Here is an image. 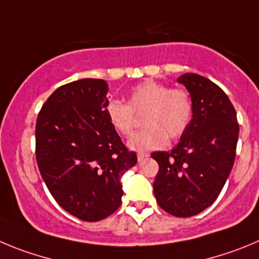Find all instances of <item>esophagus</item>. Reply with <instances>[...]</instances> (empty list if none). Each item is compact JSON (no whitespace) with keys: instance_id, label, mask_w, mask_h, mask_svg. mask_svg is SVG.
<instances>
[{"instance_id":"esophagus-1","label":"esophagus","mask_w":259,"mask_h":259,"mask_svg":"<svg viewBox=\"0 0 259 259\" xmlns=\"http://www.w3.org/2000/svg\"><path fill=\"white\" fill-rule=\"evenodd\" d=\"M148 156H150V155H148V153H146V152H139L138 153V160H139V161H142V160L147 158Z\"/></svg>"}]
</instances>
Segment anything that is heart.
<instances>
[{"label": "heart", "mask_w": 259, "mask_h": 259, "mask_svg": "<svg viewBox=\"0 0 259 259\" xmlns=\"http://www.w3.org/2000/svg\"><path fill=\"white\" fill-rule=\"evenodd\" d=\"M109 124L118 134L129 137L135 126L134 113H144V127L127 142L134 151H152L166 146L167 137L178 139L190 126L193 116V103L185 89L147 80L134 86L127 95V104L109 101L106 106Z\"/></svg>", "instance_id": "heart-1"}]
</instances>
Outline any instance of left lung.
<instances>
[{"instance_id": "left-lung-1", "label": "left lung", "mask_w": 259, "mask_h": 259, "mask_svg": "<svg viewBox=\"0 0 259 259\" xmlns=\"http://www.w3.org/2000/svg\"><path fill=\"white\" fill-rule=\"evenodd\" d=\"M193 103L190 126L170 152H153L158 173L153 192L171 215L192 217L210 206L222 191L236 155V111L220 86L196 73H185Z\"/></svg>"}]
</instances>
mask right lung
Instances as JSON below:
<instances>
[{
	"label": "right lung",
	"mask_w": 259,
	"mask_h": 259,
	"mask_svg": "<svg viewBox=\"0 0 259 259\" xmlns=\"http://www.w3.org/2000/svg\"><path fill=\"white\" fill-rule=\"evenodd\" d=\"M108 83L83 78L49 97L36 122V160L55 201L78 220L97 222L117 210L121 177L137 164L106 116Z\"/></svg>",
	"instance_id": "obj_1"
}]
</instances>
